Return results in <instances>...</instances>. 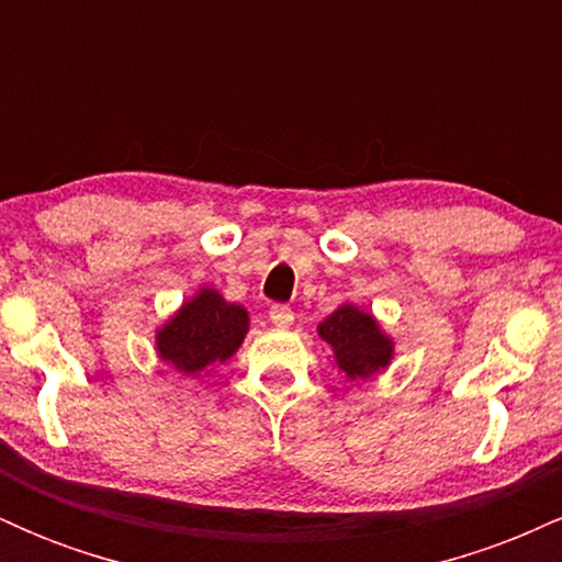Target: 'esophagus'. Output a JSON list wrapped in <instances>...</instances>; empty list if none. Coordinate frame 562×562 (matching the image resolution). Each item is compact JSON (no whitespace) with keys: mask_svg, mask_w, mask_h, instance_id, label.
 Wrapping results in <instances>:
<instances>
[{"mask_svg":"<svg viewBox=\"0 0 562 562\" xmlns=\"http://www.w3.org/2000/svg\"><path fill=\"white\" fill-rule=\"evenodd\" d=\"M269 319H272L274 327H290L293 325V308L290 306H282V303H274L272 308H269Z\"/></svg>","mask_w":562,"mask_h":562,"instance_id":"esophagus-1","label":"esophagus"}]
</instances>
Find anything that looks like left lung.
Instances as JSON below:
<instances>
[{"mask_svg": "<svg viewBox=\"0 0 562 562\" xmlns=\"http://www.w3.org/2000/svg\"><path fill=\"white\" fill-rule=\"evenodd\" d=\"M319 338L333 348L338 370L348 380L372 378L393 357V340L380 330L378 319L353 303H344L317 327Z\"/></svg>", "mask_w": 562, "mask_h": 562, "instance_id": "left-lung-1", "label": "left lung"}]
</instances>
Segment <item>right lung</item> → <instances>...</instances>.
Returning a JSON list of instances; mask_svg holds the SVG:
<instances>
[{
    "label": "right lung",
    "instance_id": "obj_1",
    "mask_svg": "<svg viewBox=\"0 0 562 562\" xmlns=\"http://www.w3.org/2000/svg\"><path fill=\"white\" fill-rule=\"evenodd\" d=\"M248 333V312L222 299L214 288H200L156 333L158 357L182 375L200 378L227 362Z\"/></svg>",
    "mask_w": 562,
    "mask_h": 562
}]
</instances>
